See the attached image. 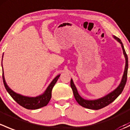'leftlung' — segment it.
<instances>
[{"mask_svg":"<svg viewBox=\"0 0 130 130\" xmlns=\"http://www.w3.org/2000/svg\"><path fill=\"white\" fill-rule=\"evenodd\" d=\"M112 37L115 39L118 42L121 44L122 50H123V55L125 58V67H124V72H123V77H122L121 80L120 82V84L119 86L113 90L109 92V94H106L104 96L102 97V98H99V99H94V100H88V99H85L82 98L80 95L78 94V91H77V88H76L75 86L74 83L72 78L70 80V86H71L72 89L73 90V95H74L75 99L77 101V103L82 106V107H86V108L90 109H94V110H98L100 109L103 108V107H106V106H108L109 104H111V103L114 101L120 94H121L122 91L124 89V87L126 85V82L127 80V74H128V56H127L125 50H124V46H123V43H122L121 41L118 38H117L115 36H112Z\"/></svg>","mask_w":130,"mask_h":130,"instance_id":"obj_1","label":"left lung"}]
</instances>
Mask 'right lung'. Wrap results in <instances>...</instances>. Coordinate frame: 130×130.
Here are the masks:
<instances>
[{
  "mask_svg": "<svg viewBox=\"0 0 130 130\" xmlns=\"http://www.w3.org/2000/svg\"><path fill=\"white\" fill-rule=\"evenodd\" d=\"M2 58H3V56H2ZM60 76V74H59L53 78V80L50 82L49 86L47 87L46 89L44 90L43 94L37 95L36 97L26 96V95H23L15 92L14 90H12L9 87L8 85L6 83V80H5L4 73L3 67H2V78H3L4 84L6 90L10 94V96L13 98V99L15 102H17V103H18L20 106L24 107V108L27 109H38L41 107L46 106L48 104L49 101H50L51 98H52V89H53L56 82H57Z\"/></svg>",
  "mask_w": 130,
  "mask_h": 130,
  "instance_id": "right-lung-1",
  "label": "right lung"
}]
</instances>
